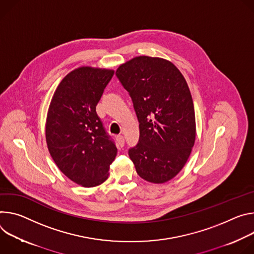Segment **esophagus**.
Here are the masks:
<instances>
[{"label":"esophagus","instance_id":"1","mask_svg":"<svg viewBox=\"0 0 254 254\" xmlns=\"http://www.w3.org/2000/svg\"><path fill=\"white\" fill-rule=\"evenodd\" d=\"M116 140H117V143H118V145H119L120 147H123V146H124L125 141H124V137H123V136H121V135L117 136Z\"/></svg>","mask_w":254,"mask_h":254}]
</instances>
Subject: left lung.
<instances>
[{
  "label": "left lung",
  "instance_id": "8db88e82",
  "mask_svg": "<svg viewBox=\"0 0 254 254\" xmlns=\"http://www.w3.org/2000/svg\"><path fill=\"white\" fill-rule=\"evenodd\" d=\"M116 75L132 99L139 122V141L129 149L140 178L162 184L186 164L195 139V119L188 83L171 62L137 56Z\"/></svg>",
  "mask_w": 254,
  "mask_h": 254
}]
</instances>
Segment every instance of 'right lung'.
Masks as SVG:
<instances>
[{
	"label": "right lung",
	"mask_w": 254,
	"mask_h": 254,
	"mask_svg": "<svg viewBox=\"0 0 254 254\" xmlns=\"http://www.w3.org/2000/svg\"><path fill=\"white\" fill-rule=\"evenodd\" d=\"M114 70L81 66L64 77L51 99L45 127L49 153L69 180L92 188L109 177L117 147L96 106Z\"/></svg>",
	"instance_id": "add662e5"
}]
</instances>
